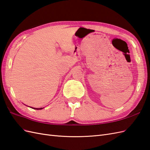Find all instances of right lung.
<instances>
[{"instance_id": "add662e5", "label": "right lung", "mask_w": 150, "mask_h": 150, "mask_svg": "<svg viewBox=\"0 0 150 150\" xmlns=\"http://www.w3.org/2000/svg\"><path fill=\"white\" fill-rule=\"evenodd\" d=\"M30 108H33V109H36V110H42V108H32V107H30Z\"/></svg>"}]
</instances>
